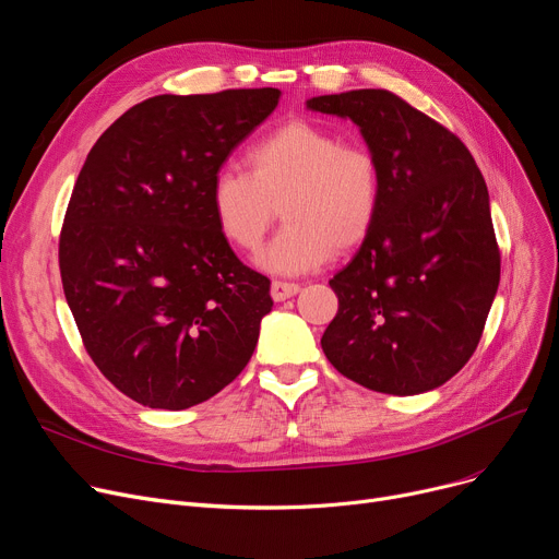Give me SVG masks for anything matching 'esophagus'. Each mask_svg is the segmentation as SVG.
<instances>
[{
  "label": "esophagus",
  "mask_w": 559,
  "mask_h": 559,
  "mask_svg": "<svg viewBox=\"0 0 559 559\" xmlns=\"http://www.w3.org/2000/svg\"><path fill=\"white\" fill-rule=\"evenodd\" d=\"M299 289H301L299 283H287V281H274L272 287H270L274 301H285L289 297H295Z\"/></svg>",
  "instance_id": "1"
}]
</instances>
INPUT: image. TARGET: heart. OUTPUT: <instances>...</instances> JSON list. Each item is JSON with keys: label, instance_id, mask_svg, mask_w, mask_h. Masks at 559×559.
Instances as JSON below:
<instances>
[{"label": "heart", "instance_id": "1", "mask_svg": "<svg viewBox=\"0 0 559 559\" xmlns=\"http://www.w3.org/2000/svg\"><path fill=\"white\" fill-rule=\"evenodd\" d=\"M247 171L224 167L209 188L222 238L255 253L276 209L285 226L258 255L262 270L295 276L324 264L335 251L358 249L383 205V165L365 144H346L310 120H289L245 152Z\"/></svg>", "mask_w": 559, "mask_h": 559}]
</instances>
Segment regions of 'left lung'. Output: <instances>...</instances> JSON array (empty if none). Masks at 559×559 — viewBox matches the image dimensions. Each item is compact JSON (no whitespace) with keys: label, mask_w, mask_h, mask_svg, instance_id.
<instances>
[{"label":"left lung","mask_w":559,"mask_h":559,"mask_svg":"<svg viewBox=\"0 0 559 559\" xmlns=\"http://www.w3.org/2000/svg\"><path fill=\"white\" fill-rule=\"evenodd\" d=\"M308 108L350 117L383 165L378 222L329 281L340 306L321 348L373 392L444 385L474 356L501 281L483 174L453 131L390 91L312 97Z\"/></svg>","instance_id":"left-lung-1"}]
</instances>
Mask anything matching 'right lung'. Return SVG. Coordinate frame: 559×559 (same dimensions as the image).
<instances>
[{
  "mask_svg": "<svg viewBox=\"0 0 559 559\" xmlns=\"http://www.w3.org/2000/svg\"><path fill=\"white\" fill-rule=\"evenodd\" d=\"M278 99V87L150 97L79 171L58 240L66 299L87 356L146 407L209 401L251 360L270 278L222 238L209 188Z\"/></svg>",
  "mask_w": 559,
  "mask_h": 559,
  "instance_id": "1",
  "label": "right lung"
}]
</instances>
